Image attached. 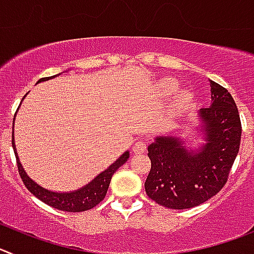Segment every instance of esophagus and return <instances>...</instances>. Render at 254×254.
<instances>
[{
    "instance_id": "obj_1",
    "label": "esophagus",
    "mask_w": 254,
    "mask_h": 254,
    "mask_svg": "<svg viewBox=\"0 0 254 254\" xmlns=\"http://www.w3.org/2000/svg\"><path fill=\"white\" fill-rule=\"evenodd\" d=\"M145 148H146V145L144 143H141V141H136V143H135V145H134V151L135 153H143L144 150H145Z\"/></svg>"
}]
</instances>
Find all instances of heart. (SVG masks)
I'll return each mask as SVG.
<instances>
[{
  "label": "heart",
  "instance_id": "b5f03b06",
  "mask_svg": "<svg viewBox=\"0 0 254 254\" xmlns=\"http://www.w3.org/2000/svg\"><path fill=\"white\" fill-rule=\"evenodd\" d=\"M173 84H174V85H177V82H173ZM164 91H167V92H170V89H169V86H170V84H164ZM175 89H177V87H172V90H175Z\"/></svg>",
  "mask_w": 254,
  "mask_h": 254
}]
</instances>
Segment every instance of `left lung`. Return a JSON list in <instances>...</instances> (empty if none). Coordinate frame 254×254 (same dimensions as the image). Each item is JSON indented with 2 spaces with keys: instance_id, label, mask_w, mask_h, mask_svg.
I'll list each match as a JSON object with an SVG mask.
<instances>
[{
  "instance_id": "1",
  "label": "left lung",
  "mask_w": 254,
  "mask_h": 254,
  "mask_svg": "<svg viewBox=\"0 0 254 254\" xmlns=\"http://www.w3.org/2000/svg\"><path fill=\"white\" fill-rule=\"evenodd\" d=\"M210 108L198 111L207 125L204 145L198 154H189L173 136H156L148 146L151 169L144 186L158 204L170 209L196 207L226 184L239 150L241 120L228 90L210 81Z\"/></svg>"
}]
</instances>
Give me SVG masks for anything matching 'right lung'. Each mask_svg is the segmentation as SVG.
Instances as JSON below:
<instances>
[{"instance_id": "obj_1", "label": "right lung", "mask_w": 254, "mask_h": 254, "mask_svg": "<svg viewBox=\"0 0 254 254\" xmlns=\"http://www.w3.org/2000/svg\"><path fill=\"white\" fill-rule=\"evenodd\" d=\"M55 76L44 77V79H41L40 81L49 80L51 79V77ZM13 151H15L16 159H18L15 145H13ZM127 158H129V151H125L114 164H111L108 169H105L103 173H100V174L95 178V179H92L90 183L81 187V188L73 189V190L70 191H55L40 186L39 183H36L34 179H31V178L26 174L25 169L22 168V164L20 163V160L17 162V164L21 178H22L25 186L27 187L28 190L34 194L35 196H37L40 200H42V202L46 203V204L51 205V207L56 208V209L66 210V212H84V210L94 208L95 205L99 204V203L105 198L109 184H110L111 181V177H113V174L116 172L118 168H120L125 162H127Z\"/></svg>"}]
</instances>
